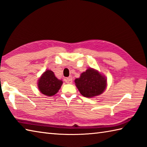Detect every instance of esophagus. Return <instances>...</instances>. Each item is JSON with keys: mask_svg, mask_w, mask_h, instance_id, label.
I'll list each match as a JSON object with an SVG mask.
<instances>
[{"mask_svg": "<svg viewBox=\"0 0 147 147\" xmlns=\"http://www.w3.org/2000/svg\"><path fill=\"white\" fill-rule=\"evenodd\" d=\"M65 82L67 84H71L72 83V78H67V79H65Z\"/></svg>", "mask_w": 147, "mask_h": 147, "instance_id": "esophagus-1", "label": "esophagus"}]
</instances>
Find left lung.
<instances>
[{
	"label": "left lung",
	"instance_id": "8db88e82",
	"mask_svg": "<svg viewBox=\"0 0 147 147\" xmlns=\"http://www.w3.org/2000/svg\"><path fill=\"white\" fill-rule=\"evenodd\" d=\"M77 89L82 96L88 98L103 93L107 87V79L96 70L88 68L75 80Z\"/></svg>",
	"mask_w": 147,
	"mask_h": 147
}]
</instances>
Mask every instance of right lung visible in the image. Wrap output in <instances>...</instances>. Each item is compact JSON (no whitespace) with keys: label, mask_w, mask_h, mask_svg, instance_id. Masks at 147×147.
<instances>
[{"label":"right lung","mask_w":147,"mask_h":147,"mask_svg":"<svg viewBox=\"0 0 147 147\" xmlns=\"http://www.w3.org/2000/svg\"><path fill=\"white\" fill-rule=\"evenodd\" d=\"M62 84V80L57 79L53 71L47 70L38 79V88L43 94L51 96L58 92Z\"/></svg>","instance_id":"obj_1"}]
</instances>
